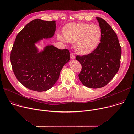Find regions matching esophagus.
<instances>
[{
	"label": "esophagus",
	"instance_id": "esophagus-1",
	"mask_svg": "<svg viewBox=\"0 0 134 134\" xmlns=\"http://www.w3.org/2000/svg\"><path fill=\"white\" fill-rule=\"evenodd\" d=\"M70 59H74L75 58V55L73 53H71L70 54Z\"/></svg>",
	"mask_w": 134,
	"mask_h": 134
}]
</instances>
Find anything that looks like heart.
<instances>
[{
	"instance_id": "1",
	"label": "heart",
	"mask_w": 134,
	"mask_h": 134,
	"mask_svg": "<svg viewBox=\"0 0 134 134\" xmlns=\"http://www.w3.org/2000/svg\"><path fill=\"white\" fill-rule=\"evenodd\" d=\"M64 37L58 35V38L63 41L75 43V49L80 55H88L94 52L99 44L102 32L96 25L86 23H69L63 30Z\"/></svg>"
}]
</instances>
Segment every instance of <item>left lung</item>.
Segmentation results:
<instances>
[{"mask_svg":"<svg viewBox=\"0 0 134 134\" xmlns=\"http://www.w3.org/2000/svg\"><path fill=\"white\" fill-rule=\"evenodd\" d=\"M96 19L102 32L100 42L92 53L76 57L82 66L79 79L84 86L91 88L103 87L113 78L119 70L121 55L115 32L104 19Z\"/></svg>","mask_w":134,"mask_h":134,"instance_id":"8db88e82","label":"left lung"}]
</instances>
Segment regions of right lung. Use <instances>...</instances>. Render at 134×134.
I'll return each instance as SVG.
<instances>
[{
  "label": "right lung",
  "mask_w": 134,
  "mask_h": 134,
  "mask_svg": "<svg viewBox=\"0 0 134 134\" xmlns=\"http://www.w3.org/2000/svg\"><path fill=\"white\" fill-rule=\"evenodd\" d=\"M56 21L36 19L18 34L10 54L14 73L25 87L36 92L51 89L59 77L63 67L70 60L68 49L48 45L39 52L35 43L52 38L56 31Z\"/></svg>",
  "instance_id": "right-lung-1"
}]
</instances>
